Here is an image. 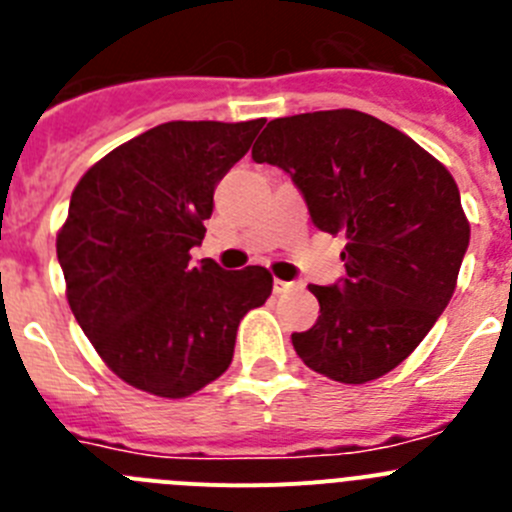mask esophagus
I'll return each mask as SVG.
<instances>
[{
    "instance_id": "esophagus-1",
    "label": "esophagus",
    "mask_w": 512,
    "mask_h": 512,
    "mask_svg": "<svg viewBox=\"0 0 512 512\" xmlns=\"http://www.w3.org/2000/svg\"><path fill=\"white\" fill-rule=\"evenodd\" d=\"M289 289H294V281H281V279L274 281V292H276V294L289 292Z\"/></svg>"
}]
</instances>
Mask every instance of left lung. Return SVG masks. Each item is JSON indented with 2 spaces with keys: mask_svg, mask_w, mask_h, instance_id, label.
<instances>
[{
  "mask_svg": "<svg viewBox=\"0 0 512 512\" xmlns=\"http://www.w3.org/2000/svg\"><path fill=\"white\" fill-rule=\"evenodd\" d=\"M253 162L287 172L320 231L345 233V276L312 284L320 317L292 345L340 383H368L409 358L449 304L470 246L457 182L386 121L353 109L269 121Z\"/></svg>",
  "mask_w": 512,
  "mask_h": 512,
  "instance_id": "obj_1",
  "label": "left lung"
}]
</instances>
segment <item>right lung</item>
I'll use <instances>...</instances> for the list:
<instances>
[{"label": "right lung", "mask_w": 512, "mask_h": 512, "mask_svg": "<svg viewBox=\"0 0 512 512\" xmlns=\"http://www.w3.org/2000/svg\"><path fill=\"white\" fill-rule=\"evenodd\" d=\"M264 119L167 121L81 177L58 233L75 320L121 381L185 398L228 370L243 314L269 299L264 266L190 264L213 192Z\"/></svg>", "instance_id": "add662e5"}]
</instances>
